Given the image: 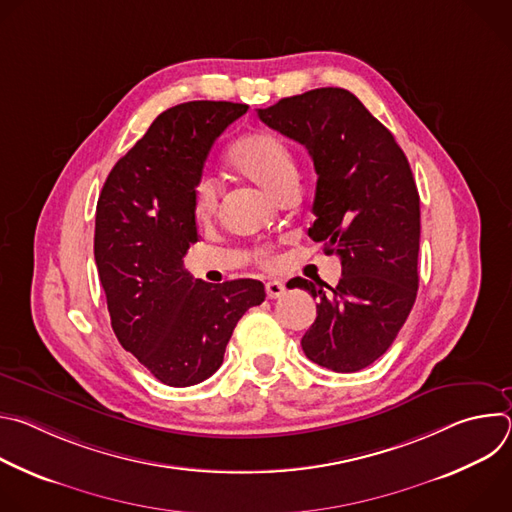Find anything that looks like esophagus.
Wrapping results in <instances>:
<instances>
[{
    "instance_id": "34e87169",
    "label": "esophagus",
    "mask_w": 512,
    "mask_h": 512,
    "mask_svg": "<svg viewBox=\"0 0 512 512\" xmlns=\"http://www.w3.org/2000/svg\"><path fill=\"white\" fill-rule=\"evenodd\" d=\"M265 294L269 300H277L285 294V285L281 281H267L265 283Z\"/></svg>"
}]
</instances>
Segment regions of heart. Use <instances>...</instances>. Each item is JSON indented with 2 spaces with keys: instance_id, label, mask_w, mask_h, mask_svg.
<instances>
[{
  "instance_id": "heart-1",
  "label": "heart",
  "mask_w": 512,
  "mask_h": 512,
  "mask_svg": "<svg viewBox=\"0 0 512 512\" xmlns=\"http://www.w3.org/2000/svg\"><path fill=\"white\" fill-rule=\"evenodd\" d=\"M229 164L243 178L251 180L271 196H279L287 186L298 184V168L287 145L267 131L239 137L229 152ZM218 204V188L210 178H202L194 190V210L198 218H208ZM261 261L271 263L267 251Z\"/></svg>"
}]
</instances>
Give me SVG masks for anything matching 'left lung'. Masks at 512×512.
<instances>
[{
	"mask_svg": "<svg viewBox=\"0 0 512 512\" xmlns=\"http://www.w3.org/2000/svg\"><path fill=\"white\" fill-rule=\"evenodd\" d=\"M271 129L306 145L318 182L308 235L336 253L342 277L318 298L306 356L336 373L369 367L397 338L417 296L419 194L393 133L350 91L314 89L257 109Z\"/></svg>",
	"mask_w": 512,
	"mask_h": 512,
	"instance_id": "1",
	"label": "left lung"
}]
</instances>
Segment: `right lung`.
Wrapping results in <instances>:
<instances>
[{
	"label": "right lung",
	"instance_id": "obj_1",
	"mask_svg": "<svg viewBox=\"0 0 512 512\" xmlns=\"http://www.w3.org/2000/svg\"><path fill=\"white\" fill-rule=\"evenodd\" d=\"M249 105L190 101L156 117L113 166L97 202L95 261L121 346L170 387L218 371L257 279L206 283L184 269L198 241L194 190L216 137Z\"/></svg>",
	"mask_w": 512,
	"mask_h": 512
}]
</instances>
